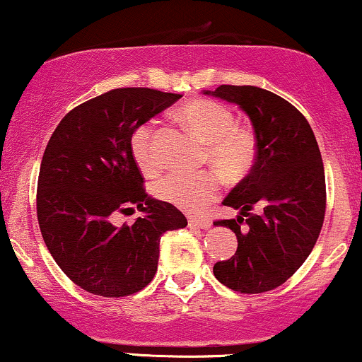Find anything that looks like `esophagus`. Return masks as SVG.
I'll use <instances>...</instances> for the list:
<instances>
[{"mask_svg":"<svg viewBox=\"0 0 362 362\" xmlns=\"http://www.w3.org/2000/svg\"><path fill=\"white\" fill-rule=\"evenodd\" d=\"M189 226L207 230V228H211V219L209 218H189Z\"/></svg>","mask_w":362,"mask_h":362,"instance_id":"obj_1","label":"esophagus"}]
</instances>
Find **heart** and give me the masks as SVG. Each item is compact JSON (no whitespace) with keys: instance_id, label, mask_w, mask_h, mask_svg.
Masks as SVG:
<instances>
[{"instance_id":"heart-1","label":"heart","mask_w":362,"mask_h":362,"mask_svg":"<svg viewBox=\"0 0 362 362\" xmlns=\"http://www.w3.org/2000/svg\"><path fill=\"white\" fill-rule=\"evenodd\" d=\"M187 127L207 144L206 163L213 165L231 184L250 175L259 155V141L250 126L236 124L235 114L223 103L199 98L178 110ZM131 151L143 172H155V124L144 122L131 138ZM221 177L216 172H170L155 184V194L170 204L190 213L202 211L218 197Z\"/></svg>"}]
</instances>
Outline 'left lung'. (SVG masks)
<instances>
[{"instance_id": "8db88e82", "label": "left lung", "mask_w": 362, "mask_h": 362, "mask_svg": "<svg viewBox=\"0 0 362 362\" xmlns=\"http://www.w3.org/2000/svg\"><path fill=\"white\" fill-rule=\"evenodd\" d=\"M204 93L240 105L259 141L250 175L223 201L240 216L214 221L235 231L238 248L213 272L238 293H265L301 267L322 231L327 190L318 143L305 115L272 91L221 85ZM255 206L259 214L251 213Z\"/></svg>"}]
</instances>
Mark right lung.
<instances>
[{
  "mask_svg": "<svg viewBox=\"0 0 362 362\" xmlns=\"http://www.w3.org/2000/svg\"><path fill=\"white\" fill-rule=\"evenodd\" d=\"M182 95L115 88L74 107L52 132L37 182V219L45 247L81 289L103 298L134 294L158 269L160 236L187 226L175 206L148 197L131 151L141 124ZM134 204L144 218L115 227Z\"/></svg>",
  "mask_w": 362,
  "mask_h": 362,
  "instance_id": "right-lung-1",
  "label": "right lung"
}]
</instances>
